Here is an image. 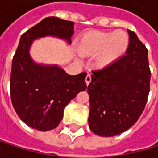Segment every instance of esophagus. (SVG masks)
<instances>
[{
	"instance_id": "obj_1",
	"label": "esophagus",
	"mask_w": 158,
	"mask_h": 158,
	"mask_svg": "<svg viewBox=\"0 0 158 158\" xmlns=\"http://www.w3.org/2000/svg\"><path fill=\"white\" fill-rule=\"evenodd\" d=\"M91 81H92V76H91V74H88L85 77V82H86V85H89V83L91 82Z\"/></svg>"
}]
</instances>
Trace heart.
<instances>
[{"label":"heart","instance_id":"1","mask_svg":"<svg viewBox=\"0 0 158 158\" xmlns=\"http://www.w3.org/2000/svg\"><path fill=\"white\" fill-rule=\"evenodd\" d=\"M129 44V35L124 31H96L82 37L78 51L85 56H95V66L102 69L118 60L126 53Z\"/></svg>","mask_w":158,"mask_h":158}]
</instances>
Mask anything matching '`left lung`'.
<instances>
[{"mask_svg": "<svg viewBox=\"0 0 158 158\" xmlns=\"http://www.w3.org/2000/svg\"><path fill=\"white\" fill-rule=\"evenodd\" d=\"M126 55L110 66L93 71L87 91L89 127L100 136L119 135L137 121L147 103L151 71L148 50L135 32L128 30Z\"/></svg>", "mask_w": 158, "mask_h": 158, "instance_id": "obj_1", "label": "left lung"}]
</instances>
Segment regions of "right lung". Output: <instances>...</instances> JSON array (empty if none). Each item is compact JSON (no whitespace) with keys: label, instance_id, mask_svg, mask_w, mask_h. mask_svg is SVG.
<instances>
[{"label":"right lung","instance_id":"obj_1","mask_svg":"<svg viewBox=\"0 0 158 158\" xmlns=\"http://www.w3.org/2000/svg\"><path fill=\"white\" fill-rule=\"evenodd\" d=\"M74 23L47 17L22 35L12 60L10 95L19 118L39 131L55 129L63 118L65 106L86 89V73L71 76L56 64L35 62L30 47L40 38L55 37L71 44Z\"/></svg>","mask_w":158,"mask_h":158}]
</instances>
